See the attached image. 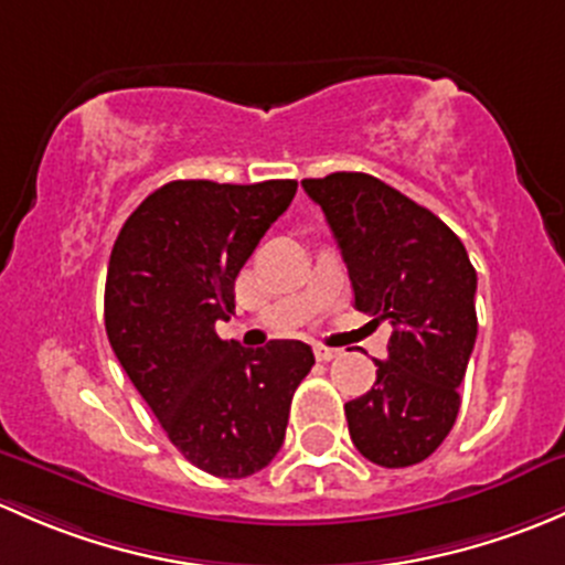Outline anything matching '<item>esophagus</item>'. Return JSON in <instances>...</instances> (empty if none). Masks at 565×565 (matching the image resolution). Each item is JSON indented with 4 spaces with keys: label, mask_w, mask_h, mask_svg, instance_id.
Returning <instances> with one entry per match:
<instances>
[{
    "label": "esophagus",
    "mask_w": 565,
    "mask_h": 565,
    "mask_svg": "<svg viewBox=\"0 0 565 565\" xmlns=\"http://www.w3.org/2000/svg\"><path fill=\"white\" fill-rule=\"evenodd\" d=\"M340 356V351L337 348H326V345H316V359L318 362H331V359Z\"/></svg>",
    "instance_id": "34e87169"
}]
</instances>
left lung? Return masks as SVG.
<instances>
[{
    "label": "left lung",
    "mask_w": 565,
    "mask_h": 565,
    "mask_svg": "<svg viewBox=\"0 0 565 565\" xmlns=\"http://www.w3.org/2000/svg\"><path fill=\"white\" fill-rule=\"evenodd\" d=\"M340 244L356 310L392 326L375 383L345 403L348 433L370 462L408 468L444 444L473 353L476 269L440 217L370 173L305 179Z\"/></svg>",
    "instance_id": "1"
}]
</instances>
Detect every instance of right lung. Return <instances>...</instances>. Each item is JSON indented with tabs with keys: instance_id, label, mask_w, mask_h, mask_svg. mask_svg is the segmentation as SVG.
I'll return each instance as SVG.
<instances>
[{
	"instance_id": "obj_1",
	"label": "right lung",
	"mask_w": 565,
	"mask_h": 565,
	"mask_svg": "<svg viewBox=\"0 0 565 565\" xmlns=\"http://www.w3.org/2000/svg\"><path fill=\"white\" fill-rule=\"evenodd\" d=\"M294 195V179H179L127 217L110 249V348L171 444L220 479H244L275 459L296 386L316 364L307 342L253 351L214 329L234 312L242 266Z\"/></svg>"
}]
</instances>
